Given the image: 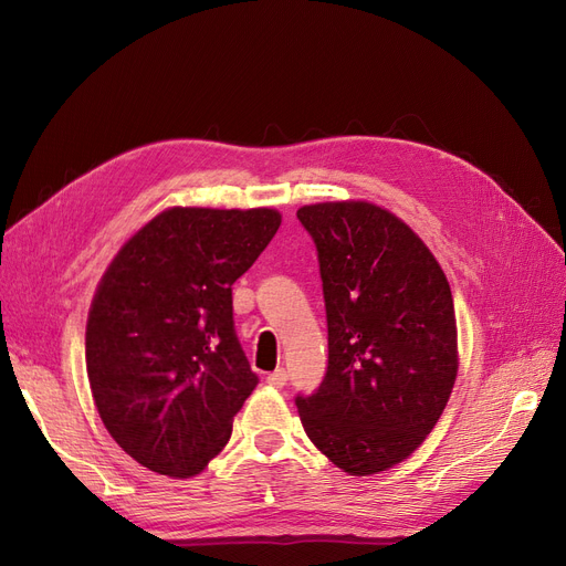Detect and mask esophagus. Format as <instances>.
Here are the masks:
<instances>
[{
	"mask_svg": "<svg viewBox=\"0 0 566 566\" xmlns=\"http://www.w3.org/2000/svg\"><path fill=\"white\" fill-rule=\"evenodd\" d=\"M286 380H289V374L284 369H275L273 374L265 376V382L273 385V388H284Z\"/></svg>",
	"mask_w": 566,
	"mask_h": 566,
	"instance_id": "esophagus-1",
	"label": "esophagus"
}]
</instances>
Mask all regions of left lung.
<instances>
[{
    "mask_svg": "<svg viewBox=\"0 0 566 566\" xmlns=\"http://www.w3.org/2000/svg\"><path fill=\"white\" fill-rule=\"evenodd\" d=\"M298 220L318 252L328 371L295 406L316 448L365 478L418 450L448 406L459 371L450 282L376 203H312Z\"/></svg>",
    "mask_w": 566,
    "mask_h": 566,
    "instance_id": "left-lung-1",
    "label": "left lung"
}]
</instances>
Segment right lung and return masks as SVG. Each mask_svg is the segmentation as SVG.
Masks as SVG:
<instances>
[{"mask_svg":"<svg viewBox=\"0 0 566 566\" xmlns=\"http://www.w3.org/2000/svg\"><path fill=\"white\" fill-rule=\"evenodd\" d=\"M273 208L174 206L105 271L86 321V374L118 448L167 478L199 474L256 388L231 286L273 241Z\"/></svg>","mask_w":566,"mask_h":566,"instance_id":"right-lung-1","label":"right lung"}]
</instances>
